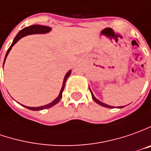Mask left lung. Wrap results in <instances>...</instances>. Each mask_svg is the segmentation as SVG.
I'll return each instance as SVG.
<instances>
[{"instance_id": "8db88e82", "label": "left lung", "mask_w": 151, "mask_h": 151, "mask_svg": "<svg viewBox=\"0 0 151 151\" xmlns=\"http://www.w3.org/2000/svg\"><path fill=\"white\" fill-rule=\"evenodd\" d=\"M89 90H90V88H89ZM90 92H91L92 98H93V99L94 101L96 102L97 104H100V105H102V106L106 107V108H110V109H111V108H114V107H113V106H110V105H107V104H104V103H102V102H100V101H99V100H98V99H97L96 98H95V97L93 96V93H92L91 90H90ZM119 108H123V106L119 107Z\"/></svg>"}]
</instances>
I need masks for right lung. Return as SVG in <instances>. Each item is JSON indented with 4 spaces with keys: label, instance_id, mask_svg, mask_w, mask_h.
<instances>
[{
    "label": "right lung",
    "instance_id": "add662e5",
    "mask_svg": "<svg viewBox=\"0 0 151 151\" xmlns=\"http://www.w3.org/2000/svg\"><path fill=\"white\" fill-rule=\"evenodd\" d=\"M49 31H51V27H45V26H41V25H32V26H30V27H25L22 30H21L19 32L17 35L16 36V37L14 38L13 42L12 43L11 47L8 48L7 52H6V57H5V60H6V56L9 53L10 50L12 49V47H13L15 43H17L18 42V40H20L22 37H23L24 36H27V35H30V34H36V33H46V32H48ZM5 60H4V63H5ZM4 65V64H3ZM71 74V71H69L67 74L64 77V79H63V87L61 88V91L59 93V95L58 97L54 99L52 103H50L47 105H44V106H40V107H27L26 106L27 109H31V110H42V109H48V108H51L55 104H57L58 102L60 101L61 98L63 96V89H64V87H65V83L67 78L69 77V75Z\"/></svg>",
    "mask_w": 151,
    "mask_h": 151
}]
</instances>
